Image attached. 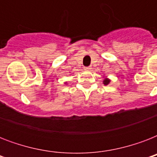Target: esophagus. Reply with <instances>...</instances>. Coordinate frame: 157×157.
<instances>
[{"mask_svg": "<svg viewBox=\"0 0 157 157\" xmlns=\"http://www.w3.org/2000/svg\"><path fill=\"white\" fill-rule=\"evenodd\" d=\"M84 69L86 70V71H90L91 70V67H85Z\"/></svg>", "mask_w": 157, "mask_h": 157, "instance_id": "esophagus-1", "label": "esophagus"}]
</instances>
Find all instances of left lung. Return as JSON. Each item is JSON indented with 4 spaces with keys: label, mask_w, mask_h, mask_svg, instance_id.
Here are the masks:
<instances>
[{
    "label": "left lung",
    "mask_w": 157,
    "mask_h": 157,
    "mask_svg": "<svg viewBox=\"0 0 157 157\" xmlns=\"http://www.w3.org/2000/svg\"><path fill=\"white\" fill-rule=\"evenodd\" d=\"M103 85H105V86H107V85H108V84L110 83V82H111V80H110L109 78H108V77H107V76H103Z\"/></svg>",
    "instance_id": "1"
}]
</instances>
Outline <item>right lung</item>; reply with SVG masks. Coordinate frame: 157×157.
<instances>
[{
  "label": "right lung",
  "mask_w": 157,
  "mask_h": 157,
  "mask_svg": "<svg viewBox=\"0 0 157 157\" xmlns=\"http://www.w3.org/2000/svg\"><path fill=\"white\" fill-rule=\"evenodd\" d=\"M64 84H67V82H65V83H64Z\"/></svg>",
  "instance_id": "1"
}]
</instances>
